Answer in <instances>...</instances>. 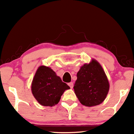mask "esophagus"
Listing matches in <instances>:
<instances>
[{"instance_id":"obj_1","label":"esophagus","mask_w":134,"mask_h":134,"mask_svg":"<svg viewBox=\"0 0 134 134\" xmlns=\"http://www.w3.org/2000/svg\"><path fill=\"white\" fill-rule=\"evenodd\" d=\"M68 85L71 88H73V85H74V84H73L72 82H70V83H68Z\"/></svg>"}]
</instances>
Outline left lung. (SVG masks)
<instances>
[{
    "label": "left lung",
    "mask_w": 134,
    "mask_h": 134,
    "mask_svg": "<svg viewBox=\"0 0 134 134\" xmlns=\"http://www.w3.org/2000/svg\"><path fill=\"white\" fill-rule=\"evenodd\" d=\"M74 89L82 105H98L105 100L109 90V83L103 68L96 60L81 66L77 74Z\"/></svg>",
    "instance_id": "1"
}]
</instances>
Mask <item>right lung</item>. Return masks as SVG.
<instances>
[{
    "label": "right lung",
    "instance_id": "obj_1",
    "mask_svg": "<svg viewBox=\"0 0 134 134\" xmlns=\"http://www.w3.org/2000/svg\"><path fill=\"white\" fill-rule=\"evenodd\" d=\"M32 92L38 103L52 107L58 103L64 91L70 88L51 68L40 66L32 83Z\"/></svg>",
    "mask_w": 134,
    "mask_h": 134
}]
</instances>
